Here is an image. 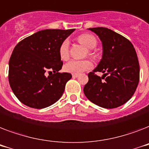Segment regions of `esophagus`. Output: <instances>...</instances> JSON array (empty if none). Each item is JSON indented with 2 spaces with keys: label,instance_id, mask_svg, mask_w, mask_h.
<instances>
[{
  "label": "esophagus",
  "instance_id": "34e87169",
  "mask_svg": "<svg viewBox=\"0 0 149 149\" xmlns=\"http://www.w3.org/2000/svg\"><path fill=\"white\" fill-rule=\"evenodd\" d=\"M72 77H73L74 78H78V74H72Z\"/></svg>",
  "mask_w": 149,
  "mask_h": 149
}]
</instances>
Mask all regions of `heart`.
<instances>
[{
  "mask_svg": "<svg viewBox=\"0 0 149 149\" xmlns=\"http://www.w3.org/2000/svg\"><path fill=\"white\" fill-rule=\"evenodd\" d=\"M78 41L82 45H84L87 48H88V54L91 58H96V53L94 52L95 48L97 45V41L94 35L90 34H83L78 37ZM70 55V47H69V41L65 40L59 47V56L61 60L66 61L68 59ZM92 68V63L89 60H71L68 62L64 67V70L66 72L71 74H80L83 71H88Z\"/></svg>",
  "mask_w": 149,
  "mask_h": 149,
  "instance_id": "1",
  "label": "heart"
}]
</instances>
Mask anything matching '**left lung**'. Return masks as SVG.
Masks as SVG:
<instances>
[{
	"mask_svg": "<svg viewBox=\"0 0 149 149\" xmlns=\"http://www.w3.org/2000/svg\"><path fill=\"white\" fill-rule=\"evenodd\" d=\"M99 37L103 54L97 67L88 74L84 87L88 99L104 108H118L128 102L139 82L140 68L136 52L129 40L106 27L89 28ZM104 73L102 77L95 74Z\"/></svg>",
	"mask_w": 149,
	"mask_h": 149,
	"instance_id": "8db88e82",
	"label": "left lung"
}]
</instances>
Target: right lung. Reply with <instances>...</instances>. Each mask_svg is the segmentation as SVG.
<instances>
[{"mask_svg": "<svg viewBox=\"0 0 149 149\" xmlns=\"http://www.w3.org/2000/svg\"><path fill=\"white\" fill-rule=\"evenodd\" d=\"M74 31L43 30L15 46L9 61L8 79L14 94L24 104L40 109L60 99L72 76L58 72L63 65L59 47Z\"/></svg>", "mask_w": 149, "mask_h": 149, "instance_id": "obj_1", "label": "right lung"}]
</instances>
